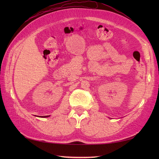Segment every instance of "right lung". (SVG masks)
<instances>
[{
    "instance_id": "right-lung-1",
    "label": "right lung",
    "mask_w": 159,
    "mask_h": 159,
    "mask_svg": "<svg viewBox=\"0 0 159 159\" xmlns=\"http://www.w3.org/2000/svg\"><path fill=\"white\" fill-rule=\"evenodd\" d=\"M50 116H44V117H49Z\"/></svg>"
}]
</instances>
